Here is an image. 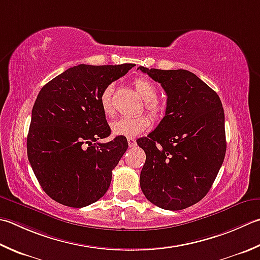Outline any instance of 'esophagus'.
Segmentation results:
<instances>
[{
  "label": "esophagus",
  "mask_w": 260,
  "mask_h": 260,
  "mask_svg": "<svg viewBox=\"0 0 260 260\" xmlns=\"http://www.w3.org/2000/svg\"><path fill=\"white\" fill-rule=\"evenodd\" d=\"M127 142H128L129 147H134L136 145V141L135 139H133V137H128V139H127Z\"/></svg>",
  "instance_id": "esophagus-1"
}]
</instances>
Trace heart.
I'll return each mask as SVG.
<instances>
[{
	"label": "heart",
	"mask_w": 260,
	"mask_h": 260,
	"mask_svg": "<svg viewBox=\"0 0 260 260\" xmlns=\"http://www.w3.org/2000/svg\"><path fill=\"white\" fill-rule=\"evenodd\" d=\"M134 86L142 99L145 100V109L147 113L153 117L154 119H161L165 116L166 108L160 101L156 100L157 90L156 86L151 82L149 79L137 78L134 81ZM114 85L108 84L101 91L99 96L100 107L104 114L107 116H111L115 111L114 107ZM151 120L147 116L142 115L137 117H123L117 120H114L110 124V128L113 134L116 136L124 137H135L140 135L150 126Z\"/></svg>",
	"instance_id": "heart-1"
}]
</instances>
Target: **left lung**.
Wrapping results in <instances>:
<instances>
[{"mask_svg": "<svg viewBox=\"0 0 260 260\" xmlns=\"http://www.w3.org/2000/svg\"><path fill=\"white\" fill-rule=\"evenodd\" d=\"M139 70L168 96L160 124L136 141L146 155L141 189L164 210H184L205 197L224 160V110L215 91L189 71Z\"/></svg>", "mask_w": 260, "mask_h": 260, "instance_id": "8db88e82", "label": "left lung"}]
</instances>
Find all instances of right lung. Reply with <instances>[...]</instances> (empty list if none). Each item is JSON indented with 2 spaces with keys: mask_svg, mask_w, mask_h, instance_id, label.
I'll return each instance as SVG.
<instances>
[{
  "mask_svg": "<svg viewBox=\"0 0 260 260\" xmlns=\"http://www.w3.org/2000/svg\"><path fill=\"white\" fill-rule=\"evenodd\" d=\"M134 66L80 64L39 91L27 137L28 160L44 191L59 204L84 207L108 190L128 143L124 136L98 142L110 135L99 96Z\"/></svg>",
  "mask_w": 260,
  "mask_h": 260,
  "instance_id": "add662e5",
  "label": "right lung"
}]
</instances>
